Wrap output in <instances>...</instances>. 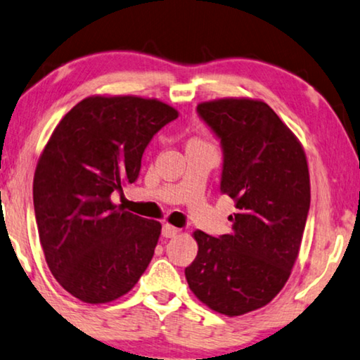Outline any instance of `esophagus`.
Here are the masks:
<instances>
[{"instance_id":"34e87169","label":"esophagus","mask_w":360,"mask_h":360,"mask_svg":"<svg viewBox=\"0 0 360 360\" xmlns=\"http://www.w3.org/2000/svg\"><path fill=\"white\" fill-rule=\"evenodd\" d=\"M179 232H180V229L170 226V224H164V227H162V236H164L165 238L175 237Z\"/></svg>"}]
</instances>
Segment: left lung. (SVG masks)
<instances>
[{
    "mask_svg": "<svg viewBox=\"0 0 360 360\" xmlns=\"http://www.w3.org/2000/svg\"><path fill=\"white\" fill-rule=\"evenodd\" d=\"M224 149L221 190L236 201L231 233L193 232L198 255L185 269L211 310L240 316L268 305L292 273L310 210L304 146L266 102L224 97L198 103Z\"/></svg>",
    "mask_w": 360,
    "mask_h": 360,
    "instance_id": "8db88e82",
    "label": "left lung"
}]
</instances>
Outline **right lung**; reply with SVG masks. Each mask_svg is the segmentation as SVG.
Instances as JSON below:
<instances>
[{"mask_svg": "<svg viewBox=\"0 0 360 360\" xmlns=\"http://www.w3.org/2000/svg\"><path fill=\"white\" fill-rule=\"evenodd\" d=\"M179 117L158 98L91 96L51 133L34 174V210L45 262L61 288L86 304H108L141 278L160 226L113 205L138 179L160 128Z\"/></svg>", "mask_w": 360, "mask_h": 360, "instance_id": "right-lung-1", "label": "right lung"}]
</instances>
